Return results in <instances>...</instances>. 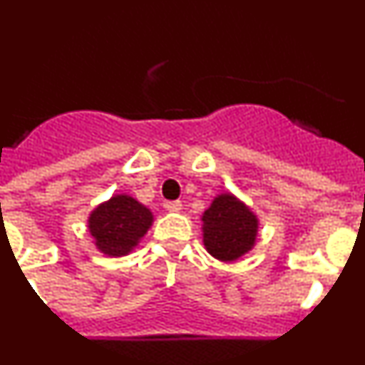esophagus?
Returning a JSON list of instances; mask_svg holds the SVG:
<instances>
[{
    "mask_svg": "<svg viewBox=\"0 0 365 365\" xmlns=\"http://www.w3.org/2000/svg\"><path fill=\"white\" fill-rule=\"evenodd\" d=\"M164 208L168 212H180L182 210V202L180 201H166L164 202Z\"/></svg>",
    "mask_w": 365,
    "mask_h": 365,
    "instance_id": "esophagus-1",
    "label": "esophagus"
}]
</instances>
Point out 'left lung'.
<instances>
[{
	"label": "left lung",
	"instance_id": "left-lung-1",
	"mask_svg": "<svg viewBox=\"0 0 365 365\" xmlns=\"http://www.w3.org/2000/svg\"><path fill=\"white\" fill-rule=\"evenodd\" d=\"M202 243L206 250L219 261L240 259L252 250L257 237V221L243 201L221 193L202 214Z\"/></svg>",
	"mask_w": 365,
	"mask_h": 365
}]
</instances>
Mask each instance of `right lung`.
<instances>
[{
  "instance_id": "right-lung-1",
  "label": "right lung",
  "mask_w": 365,
  "mask_h": 365,
  "mask_svg": "<svg viewBox=\"0 0 365 365\" xmlns=\"http://www.w3.org/2000/svg\"><path fill=\"white\" fill-rule=\"evenodd\" d=\"M151 222L153 214L150 208L120 193L96 206L89 215L87 227L100 252L109 257H120L137 247Z\"/></svg>"
}]
</instances>
